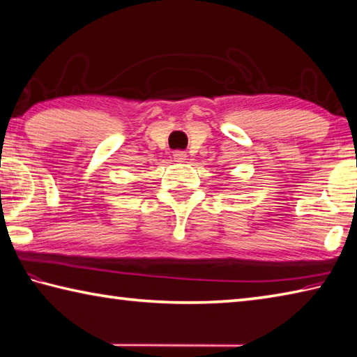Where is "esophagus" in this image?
Masks as SVG:
<instances>
[{
	"mask_svg": "<svg viewBox=\"0 0 357 357\" xmlns=\"http://www.w3.org/2000/svg\"><path fill=\"white\" fill-rule=\"evenodd\" d=\"M173 159H174V162H178V164H183V162L187 160V154L184 151H174Z\"/></svg>",
	"mask_w": 357,
	"mask_h": 357,
	"instance_id": "obj_1",
	"label": "esophagus"
}]
</instances>
